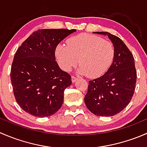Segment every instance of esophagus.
Masks as SVG:
<instances>
[{
	"label": "esophagus",
	"mask_w": 147,
	"mask_h": 147,
	"mask_svg": "<svg viewBox=\"0 0 147 147\" xmlns=\"http://www.w3.org/2000/svg\"><path fill=\"white\" fill-rule=\"evenodd\" d=\"M77 80H78V78H76L75 76H72V82H75Z\"/></svg>",
	"instance_id": "1"
}]
</instances>
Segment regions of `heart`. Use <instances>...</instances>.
Instances as JSON below:
<instances>
[{
	"mask_svg": "<svg viewBox=\"0 0 147 147\" xmlns=\"http://www.w3.org/2000/svg\"><path fill=\"white\" fill-rule=\"evenodd\" d=\"M55 55L64 71L69 72L79 63V73L95 78L103 75L112 65L115 47L112 42L101 37L83 33L69 38L67 45H57Z\"/></svg>",
	"mask_w": 147,
	"mask_h": 147,
	"instance_id": "b5f03b06",
	"label": "heart"
}]
</instances>
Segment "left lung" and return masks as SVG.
Masks as SVG:
<instances>
[{"label": "left lung", "instance_id": "1", "mask_svg": "<svg viewBox=\"0 0 147 147\" xmlns=\"http://www.w3.org/2000/svg\"><path fill=\"white\" fill-rule=\"evenodd\" d=\"M94 33L107 35L115 47V57L105 75L89 82L84 102L97 116H114L127 106L134 94L137 82L134 59L117 36L107 32Z\"/></svg>", "mask_w": 147, "mask_h": 147}]
</instances>
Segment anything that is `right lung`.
<instances>
[{
  "mask_svg": "<svg viewBox=\"0 0 147 147\" xmlns=\"http://www.w3.org/2000/svg\"><path fill=\"white\" fill-rule=\"evenodd\" d=\"M72 29H41L22 43L15 54L10 80L15 98L20 107L35 117H50L63 105L64 91L71 77L55 61L57 45Z\"/></svg>",
  "mask_w": 147,
  "mask_h": 147,
  "instance_id": "obj_1",
  "label": "right lung"
}]
</instances>
